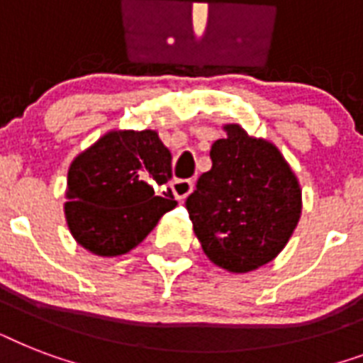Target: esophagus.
Here are the masks:
<instances>
[{
    "mask_svg": "<svg viewBox=\"0 0 363 363\" xmlns=\"http://www.w3.org/2000/svg\"><path fill=\"white\" fill-rule=\"evenodd\" d=\"M171 190L175 194V198L179 199V201H182V199H186L188 194L194 190V182L181 179V181H175L171 184Z\"/></svg>",
    "mask_w": 363,
    "mask_h": 363,
    "instance_id": "34e87169",
    "label": "esophagus"
}]
</instances>
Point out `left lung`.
<instances>
[{
  "label": "left lung",
  "instance_id": "obj_1",
  "mask_svg": "<svg viewBox=\"0 0 363 363\" xmlns=\"http://www.w3.org/2000/svg\"><path fill=\"white\" fill-rule=\"evenodd\" d=\"M213 167L186 199L194 233L207 258L232 273L258 269L281 252L301 216L298 177L273 143L224 125Z\"/></svg>",
  "mask_w": 363,
  "mask_h": 363
}]
</instances>
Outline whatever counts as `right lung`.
Here are the masks:
<instances>
[{
    "instance_id": "obj_1",
    "label": "right lung",
    "mask_w": 363,
    "mask_h": 363,
    "mask_svg": "<svg viewBox=\"0 0 363 363\" xmlns=\"http://www.w3.org/2000/svg\"><path fill=\"white\" fill-rule=\"evenodd\" d=\"M171 152L154 130H115L77 156L67 171L65 220L79 245L98 256L135 248L175 209Z\"/></svg>"
}]
</instances>
